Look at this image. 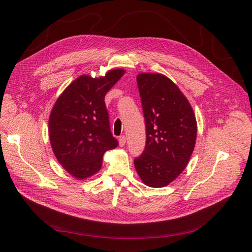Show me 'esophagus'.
<instances>
[{"label":"esophagus","instance_id":"obj_1","mask_svg":"<svg viewBox=\"0 0 252 252\" xmlns=\"http://www.w3.org/2000/svg\"><path fill=\"white\" fill-rule=\"evenodd\" d=\"M118 144H119V146H121V147H124V146H125V144H126V137H125V136H121V137H119V139H118Z\"/></svg>","mask_w":252,"mask_h":252}]
</instances>
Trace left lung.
<instances>
[{"label":"left lung","instance_id":"obj_1","mask_svg":"<svg viewBox=\"0 0 252 252\" xmlns=\"http://www.w3.org/2000/svg\"><path fill=\"white\" fill-rule=\"evenodd\" d=\"M146 125V146L134 163L142 182L162 188L175 181L193 153L197 122L179 87L161 73L137 75Z\"/></svg>","mask_w":252,"mask_h":252}]
</instances>
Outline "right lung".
Segmentation results:
<instances>
[{"label":"right lung","mask_w":252,"mask_h":252,"mask_svg":"<svg viewBox=\"0 0 252 252\" xmlns=\"http://www.w3.org/2000/svg\"><path fill=\"white\" fill-rule=\"evenodd\" d=\"M125 73V69L115 68L100 77L78 76L53 106L49 117L51 147L62 167L76 180L97 174L104 153L117 147L104 98Z\"/></svg>","instance_id":"1"}]
</instances>
